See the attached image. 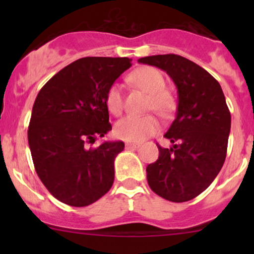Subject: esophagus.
<instances>
[{"label":"esophagus","instance_id":"esophagus-1","mask_svg":"<svg viewBox=\"0 0 254 254\" xmlns=\"http://www.w3.org/2000/svg\"><path fill=\"white\" fill-rule=\"evenodd\" d=\"M125 147H127V148H137V147H140V143L127 142V143H125Z\"/></svg>","mask_w":254,"mask_h":254}]
</instances>
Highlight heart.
Instances as JSON below:
<instances>
[{"label": "heart", "mask_w": 254, "mask_h": 254, "mask_svg": "<svg viewBox=\"0 0 254 254\" xmlns=\"http://www.w3.org/2000/svg\"><path fill=\"white\" fill-rule=\"evenodd\" d=\"M131 81L141 91L148 94L147 108L163 118L172 114L176 108V97L166 88V79L160 70L151 66L136 68L130 75ZM106 106L114 115L122 114L123 94L118 83H113L106 94ZM160 127L157 119L152 115L145 117H125L115 125V135L125 141L139 142L155 134Z\"/></svg>", "instance_id": "b5f03b06"}]
</instances>
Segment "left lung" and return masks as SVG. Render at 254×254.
I'll use <instances>...</instances> for the list:
<instances>
[{
  "label": "left lung",
  "instance_id": "left-lung-1",
  "mask_svg": "<svg viewBox=\"0 0 254 254\" xmlns=\"http://www.w3.org/2000/svg\"><path fill=\"white\" fill-rule=\"evenodd\" d=\"M137 61L166 71L178 91L176 119L165 134L172 147L157 143L158 160L146 167L147 183L166 200H191L212 183L226 158L231 114L224 92L206 70L183 56Z\"/></svg>",
  "mask_w": 254,
  "mask_h": 254
}]
</instances>
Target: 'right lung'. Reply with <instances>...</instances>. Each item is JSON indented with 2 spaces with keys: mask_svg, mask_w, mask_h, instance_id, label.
<instances>
[{
  "mask_svg": "<svg viewBox=\"0 0 254 254\" xmlns=\"http://www.w3.org/2000/svg\"><path fill=\"white\" fill-rule=\"evenodd\" d=\"M129 58H82L59 71L35 98L28 142L37 175L51 195L87 206L108 193L123 141H104L112 125L106 94L131 66Z\"/></svg>",
  "mask_w": 254,
  "mask_h": 254,
  "instance_id": "obj_1",
  "label": "right lung"
}]
</instances>
